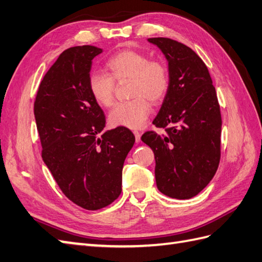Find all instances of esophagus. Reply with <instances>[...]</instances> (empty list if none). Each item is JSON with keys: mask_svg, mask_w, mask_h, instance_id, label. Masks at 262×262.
<instances>
[{"mask_svg": "<svg viewBox=\"0 0 262 262\" xmlns=\"http://www.w3.org/2000/svg\"><path fill=\"white\" fill-rule=\"evenodd\" d=\"M133 133H135V137H136V142L139 143L140 142V139H141V135H140L139 131H135Z\"/></svg>", "mask_w": 262, "mask_h": 262, "instance_id": "1", "label": "esophagus"}]
</instances>
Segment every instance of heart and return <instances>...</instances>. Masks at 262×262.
I'll return each mask as SVG.
<instances>
[{"mask_svg": "<svg viewBox=\"0 0 262 262\" xmlns=\"http://www.w3.org/2000/svg\"><path fill=\"white\" fill-rule=\"evenodd\" d=\"M111 77L101 72L89 76V91L95 103L110 106L114 95V80H131L132 99L114 105L109 113V122L113 126L139 129L148 119L151 105L158 103L168 92L170 76L162 61L151 60L148 54L136 50H124L111 56L106 62Z\"/></svg>", "mask_w": 262, "mask_h": 262, "instance_id": "obj_1", "label": "heart"}]
</instances>
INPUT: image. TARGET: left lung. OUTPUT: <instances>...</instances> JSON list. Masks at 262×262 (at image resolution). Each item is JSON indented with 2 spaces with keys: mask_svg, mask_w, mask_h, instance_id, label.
<instances>
[{
  "mask_svg": "<svg viewBox=\"0 0 262 262\" xmlns=\"http://www.w3.org/2000/svg\"><path fill=\"white\" fill-rule=\"evenodd\" d=\"M168 62L170 83L153 120L165 135L141 137L155 153L156 182L173 199H190L212 180L220 161L221 113L208 68L194 51L167 37H152Z\"/></svg>",
  "mask_w": 262,
  "mask_h": 262,
  "instance_id": "left-lung-1",
  "label": "left lung"
}]
</instances>
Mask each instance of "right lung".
Returning <instances> with one entry per match:
<instances>
[{
	"mask_svg": "<svg viewBox=\"0 0 262 262\" xmlns=\"http://www.w3.org/2000/svg\"><path fill=\"white\" fill-rule=\"evenodd\" d=\"M102 49L73 47L57 57L41 82L34 117L42 159L75 205L99 210L122 191V169L135 144L124 126L103 131L105 117L89 91L92 60Z\"/></svg>",
	"mask_w": 262,
	"mask_h": 262,
	"instance_id": "obj_1",
	"label": "right lung"
}]
</instances>
